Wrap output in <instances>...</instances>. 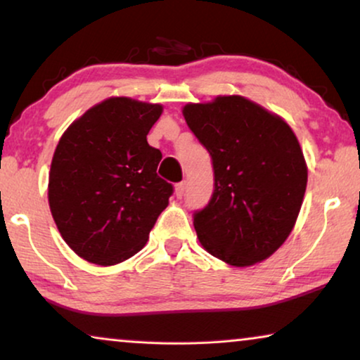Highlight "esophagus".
Listing matches in <instances>:
<instances>
[{
  "mask_svg": "<svg viewBox=\"0 0 360 360\" xmlns=\"http://www.w3.org/2000/svg\"><path fill=\"white\" fill-rule=\"evenodd\" d=\"M175 195L176 198H181L185 195V181H180V184L175 185Z\"/></svg>",
  "mask_w": 360,
  "mask_h": 360,
  "instance_id": "34e87169",
  "label": "esophagus"
}]
</instances>
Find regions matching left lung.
<instances>
[{
    "label": "left lung",
    "instance_id": "left-lung-1",
    "mask_svg": "<svg viewBox=\"0 0 360 360\" xmlns=\"http://www.w3.org/2000/svg\"><path fill=\"white\" fill-rule=\"evenodd\" d=\"M181 112L213 159V196L193 216L200 244L233 267L269 259L292 233L307 190L292 127L239 95L188 103Z\"/></svg>",
    "mask_w": 360,
    "mask_h": 360
}]
</instances>
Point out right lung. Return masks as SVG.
Returning a JSON list of instances; mask_svg holds the SVG:
<instances>
[{
  "mask_svg": "<svg viewBox=\"0 0 360 360\" xmlns=\"http://www.w3.org/2000/svg\"><path fill=\"white\" fill-rule=\"evenodd\" d=\"M164 108L111 96L63 132L49 172V206L63 240L86 262L116 265L139 252L174 186L147 134Z\"/></svg>",
  "mask_w": 360,
  "mask_h": 360,
  "instance_id": "add662e5",
  "label": "right lung"
}]
</instances>
